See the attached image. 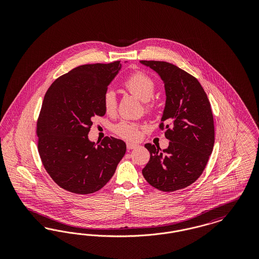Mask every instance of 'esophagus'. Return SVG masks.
<instances>
[{
    "label": "esophagus",
    "instance_id": "esophagus-1",
    "mask_svg": "<svg viewBox=\"0 0 259 259\" xmlns=\"http://www.w3.org/2000/svg\"><path fill=\"white\" fill-rule=\"evenodd\" d=\"M126 147H127L128 149H133V148H137V147H138V145L131 144V143H127V144H126Z\"/></svg>",
    "mask_w": 259,
    "mask_h": 259
}]
</instances>
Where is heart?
Segmentation results:
<instances>
[{"mask_svg":"<svg viewBox=\"0 0 259 259\" xmlns=\"http://www.w3.org/2000/svg\"><path fill=\"white\" fill-rule=\"evenodd\" d=\"M123 87L128 92L134 94L138 98L144 101L145 110L148 112H153L156 108V103L152 99L156 83L154 79L149 74L143 72H135L129 74L123 81ZM117 101L114 91L108 90L105 92L103 97V107L108 114H112L116 111ZM144 126L138 122L129 120H121L118 123L113 125L112 131L120 138L135 141L138 140L143 130Z\"/></svg>","mask_w":259,"mask_h":259,"instance_id":"b5f03b06","label":"heart"}]
</instances>
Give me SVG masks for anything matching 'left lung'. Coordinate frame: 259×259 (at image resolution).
<instances>
[{"instance_id": "8db88e82", "label": "left lung", "mask_w": 259, "mask_h": 259, "mask_svg": "<svg viewBox=\"0 0 259 259\" xmlns=\"http://www.w3.org/2000/svg\"><path fill=\"white\" fill-rule=\"evenodd\" d=\"M164 81L166 105L159 125L169 147L146 144L150 158L143 169L148 184L165 192L192 185L202 175L214 144L208 96L197 78L171 63L146 61Z\"/></svg>"}]
</instances>
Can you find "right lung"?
Instances as JSON below:
<instances>
[{
	"instance_id": "1",
	"label": "right lung",
	"mask_w": 259,
	"mask_h": 259,
	"mask_svg": "<svg viewBox=\"0 0 259 259\" xmlns=\"http://www.w3.org/2000/svg\"><path fill=\"white\" fill-rule=\"evenodd\" d=\"M120 61L81 65L48 89L37 120V150L46 171L61 188L90 194L111 180L126 151L123 141L88 140L94 116H103V97Z\"/></svg>"
}]
</instances>
